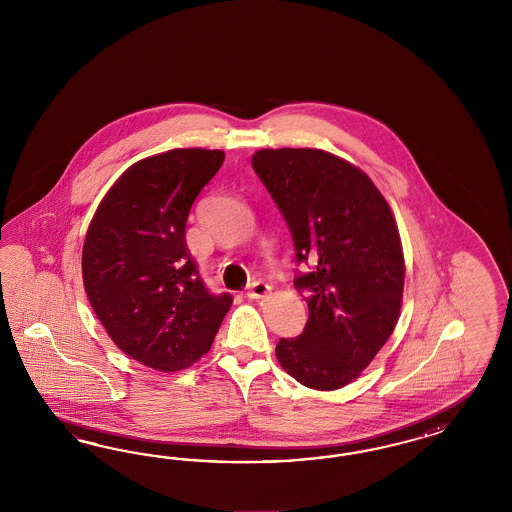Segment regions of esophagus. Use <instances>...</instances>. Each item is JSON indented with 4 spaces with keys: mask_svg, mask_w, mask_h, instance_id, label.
Segmentation results:
<instances>
[{
    "mask_svg": "<svg viewBox=\"0 0 512 512\" xmlns=\"http://www.w3.org/2000/svg\"><path fill=\"white\" fill-rule=\"evenodd\" d=\"M270 293V285H266L264 281H253L249 285L248 298H264Z\"/></svg>",
    "mask_w": 512,
    "mask_h": 512,
    "instance_id": "1",
    "label": "esophagus"
}]
</instances>
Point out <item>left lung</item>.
Here are the masks:
<instances>
[{"label":"left lung","instance_id":"obj_1","mask_svg":"<svg viewBox=\"0 0 512 512\" xmlns=\"http://www.w3.org/2000/svg\"><path fill=\"white\" fill-rule=\"evenodd\" d=\"M308 264L295 287L308 302L302 334L276 357L298 383L345 387L372 362L402 308V242L385 197L364 172L313 148L261 150L251 159Z\"/></svg>","mask_w":512,"mask_h":512}]
</instances>
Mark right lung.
Instances as JSON below:
<instances>
[{
    "instance_id": "obj_1",
    "label": "right lung",
    "mask_w": 512,
    "mask_h": 512,
    "mask_svg": "<svg viewBox=\"0 0 512 512\" xmlns=\"http://www.w3.org/2000/svg\"><path fill=\"white\" fill-rule=\"evenodd\" d=\"M221 150L146 157L99 204L82 249L88 300L110 340L159 372L206 355L233 304L206 289L186 244L189 210L223 165Z\"/></svg>"
}]
</instances>
